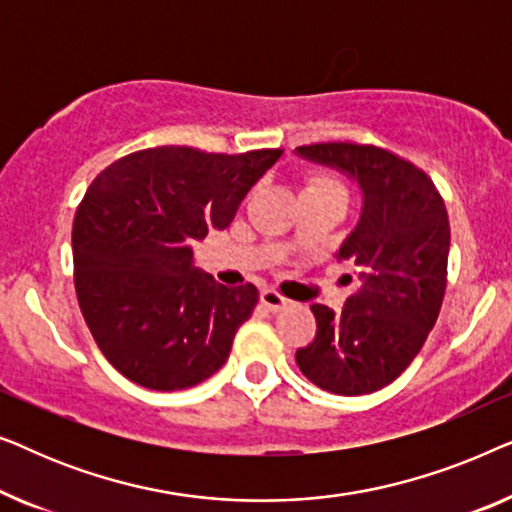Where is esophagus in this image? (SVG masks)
I'll return each instance as SVG.
<instances>
[{
	"label": "esophagus",
	"instance_id": "esophagus-1",
	"mask_svg": "<svg viewBox=\"0 0 512 512\" xmlns=\"http://www.w3.org/2000/svg\"><path fill=\"white\" fill-rule=\"evenodd\" d=\"M261 305L265 307V310H270V312H282V310H286V307L291 305V300L282 298L275 291L265 289V291H261Z\"/></svg>",
	"mask_w": 512,
	"mask_h": 512
}]
</instances>
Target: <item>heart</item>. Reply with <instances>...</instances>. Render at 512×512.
Listing matches in <instances>:
<instances>
[{
    "mask_svg": "<svg viewBox=\"0 0 512 512\" xmlns=\"http://www.w3.org/2000/svg\"><path fill=\"white\" fill-rule=\"evenodd\" d=\"M307 188H340V186L335 184V181L326 179V177H317V179H312L310 184H307ZM307 188H305V191H307Z\"/></svg>",
    "mask_w": 512,
    "mask_h": 512,
    "instance_id": "obj_1",
    "label": "heart"
}]
</instances>
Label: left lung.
Instances as JSON below:
<instances>
[{"label":"left lung","instance_id":"obj_1","mask_svg":"<svg viewBox=\"0 0 512 512\" xmlns=\"http://www.w3.org/2000/svg\"><path fill=\"white\" fill-rule=\"evenodd\" d=\"M296 156L361 191L359 221L335 251L359 268V284L340 312L312 305L317 338L296 363L331 394H373L410 366L438 319L450 254L445 202L422 170L377 146L328 142L298 146Z\"/></svg>","mask_w":512,"mask_h":512}]
</instances>
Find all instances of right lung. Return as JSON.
I'll use <instances>...</instances> for the list:
<instances>
[{
	"instance_id": "right-lung-1",
	"label": "right lung",
	"mask_w": 512,
	"mask_h": 512,
	"mask_svg": "<svg viewBox=\"0 0 512 512\" xmlns=\"http://www.w3.org/2000/svg\"><path fill=\"white\" fill-rule=\"evenodd\" d=\"M282 151L223 156L158 146L109 165L74 216V284L83 319L118 373L156 391L188 389L226 363L258 303L195 265L193 244L233 223Z\"/></svg>"
}]
</instances>
